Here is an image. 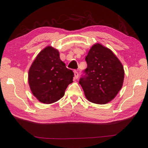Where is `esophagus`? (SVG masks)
<instances>
[{"mask_svg": "<svg viewBox=\"0 0 148 148\" xmlns=\"http://www.w3.org/2000/svg\"><path fill=\"white\" fill-rule=\"evenodd\" d=\"M74 77L76 79H77L78 77V72H77L76 71H74Z\"/></svg>", "mask_w": 148, "mask_h": 148, "instance_id": "obj_1", "label": "esophagus"}]
</instances>
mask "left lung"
Listing matches in <instances>:
<instances>
[{"mask_svg": "<svg viewBox=\"0 0 148 148\" xmlns=\"http://www.w3.org/2000/svg\"><path fill=\"white\" fill-rule=\"evenodd\" d=\"M86 75L79 83L89 102L105 104L112 101L123 86L125 71L123 64L111 49L95 44L86 57Z\"/></svg>", "mask_w": 148, "mask_h": 148, "instance_id": "obj_1", "label": "left lung"}]
</instances>
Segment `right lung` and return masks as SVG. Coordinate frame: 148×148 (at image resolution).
Returning a JSON list of instances; mask_svg holds the SVG:
<instances>
[{"label":"right lung","mask_w":148,"mask_h":148,"mask_svg":"<svg viewBox=\"0 0 148 148\" xmlns=\"http://www.w3.org/2000/svg\"><path fill=\"white\" fill-rule=\"evenodd\" d=\"M74 72L60 59L59 52L51 46L38 54L30 67L29 85L32 93L44 104H52L64 96L73 82Z\"/></svg>","instance_id":"obj_1"}]
</instances>
